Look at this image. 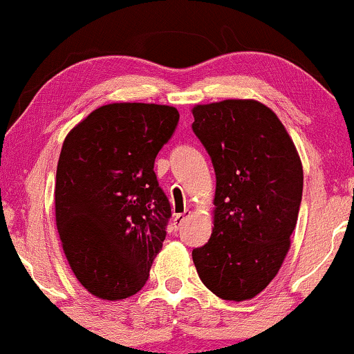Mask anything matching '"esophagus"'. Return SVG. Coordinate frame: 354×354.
I'll return each mask as SVG.
<instances>
[{
  "instance_id": "1",
  "label": "esophagus",
  "mask_w": 354,
  "mask_h": 354,
  "mask_svg": "<svg viewBox=\"0 0 354 354\" xmlns=\"http://www.w3.org/2000/svg\"><path fill=\"white\" fill-rule=\"evenodd\" d=\"M189 214H191V211L186 209L185 212H181V214H176V216H174V219H173V225H174V229H180L181 225H183V223H185V221L189 218Z\"/></svg>"
}]
</instances>
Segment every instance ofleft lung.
Returning <instances> with one entry per match:
<instances>
[{
  "label": "left lung",
  "mask_w": 354,
  "mask_h": 354,
  "mask_svg": "<svg viewBox=\"0 0 354 354\" xmlns=\"http://www.w3.org/2000/svg\"><path fill=\"white\" fill-rule=\"evenodd\" d=\"M193 131L216 173L214 227L193 250L199 279L223 300H250L279 274L290 249L304 168L279 117L257 100L193 109Z\"/></svg>",
  "instance_id": "8db88e82"
}]
</instances>
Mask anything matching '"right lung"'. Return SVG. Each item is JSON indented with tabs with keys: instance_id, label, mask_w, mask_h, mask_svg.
<instances>
[{
	"instance_id": "obj_1",
	"label": "right lung",
	"mask_w": 354,
	"mask_h": 354,
	"mask_svg": "<svg viewBox=\"0 0 354 354\" xmlns=\"http://www.w3.org/2000/svg\"><path fill=\"white\" fill-rule=\"evenodd\" d=\"M178 120L169 105L109 104L64 140L55 224L75 279L97 299H129L147 283L171 218L153 166Z\"/></svg>"
}]
</instances>
